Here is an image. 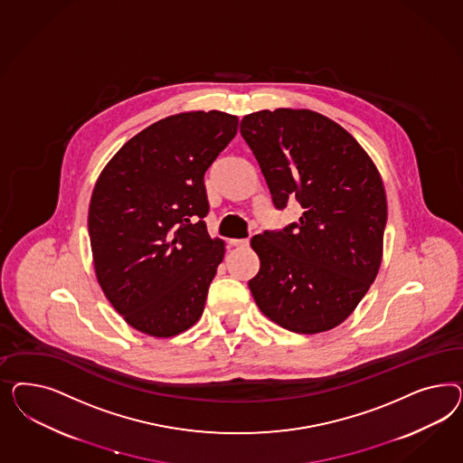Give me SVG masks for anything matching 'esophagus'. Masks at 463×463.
<instances>
[{"mask_svg":"<svg viewBox=\"0 0 463 463\" xmlns=\"http://www.w3.org/2000/svg\"><path fill=\"white\" fill-rule=\"evenodd\" d=\"M229 244H231L232 248H248V246H250V241H248V239H231Z\"/></svg>","mask_w":463,"mask_h":463,"instance_id":"1","label":"esophagus"}]
</instances>
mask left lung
I'll return each instance as SVG.
<instances>
[{"label": "left lung", "mask_w": 463, "mask_h": 463, "mask_svg": "<svg viewBox=\"0 0 463 463\" xmlns=\"http://www.w3.org/2000/svg\"><path fill=\"white\" fill-rule=\"evenodd\" d=\"M251 147L277 209L297 198L298 224L251 239L260 271L256 306L281 327L317 335L346 321L377 279L387 196L358 140L326 115L277 109L244 115Z\"/></svg>", "instance_id": "1"}]
</instances>
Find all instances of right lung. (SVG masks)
<instances>
[{
  "label": "right lung",
  "mask_w": 463,
  "mask_h": 463,
  "mask_svg": "<svg viewBox=\"0 0 463 463\" xmlns=\"http://www.w3.org/2000/svg\"><path fill=\"white\" fill-rule=\"evenodd\" d=\"M238 124L219 110L169 115L127 140L95 183L88 231L97 280L147 336H176L202 317L225 252L203 222V175Z\"/></svg>",
  "instance_id": "obj_1"
}]
</instances>
